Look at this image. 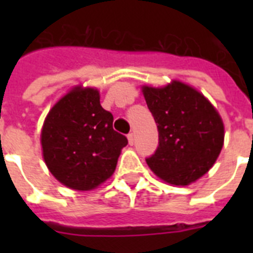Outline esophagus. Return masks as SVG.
Segmentation results:
<instances>
[{"instance_id": "esophagus-1", "label": "esophagus", "mask_w": 253, "mask_h": 253, "mask_svg": "<svg viewBox=\"0 0 253 253\" xmlns=\"http://www.w3.org/2000/svg\"><path fill=\"white\" fill-rule=\"evenodd\" d=\"M127 139H128V143H130L131 146L134 144V134L132 132H130V134L127 135Z\"/></svg>"}]
</instances>
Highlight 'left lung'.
Here are the masks:
<instances>
[{"instance_id":"left-lung-1","label":"left lung","mask_w":253,"mask_h":253,"mask_svg":"<svg viewBox=\"0 0 253 253\" xmlns=\"http://www.w3.org/2000/svg\"><path fill=\"white\" fill-rule=\"evenodd\" d=\"M143 94L159 131V146L147 164L168 184L194 182L211 168L223 147L218 111L200 91L180 81L144 86Z\"/></svg>"}]
</instances>
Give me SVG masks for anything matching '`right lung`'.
Listing matches in <instances>:
<instances>
[{"mask_svg": "<svg viewBox=\"0 0 253 253\" xmlns=\"http://www.w3.org/2000/svg\"><path fill=\"white\" fill-rule=\"evenodd\" d=\"M113 114L93 87H75L47 115L42 128L49 172L75 190H90L114 173L127 138L113 128Z\"/></svg>", "mask_w": 253, "mask_h": 253, "instance_id": "add662e5", "label": "right lung"}]
</instances>
